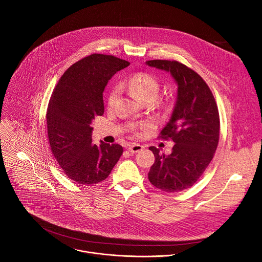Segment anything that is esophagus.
I'll list each match as a JSON object with an SVG mask.
<instances>
[{
  "mask_svg": "<svg viewBox=\"0 0 262 262\" xmlns=\"http://www.w3.org/2000/svg\"><path fill=\"white\" fill-rule=\"evenodd\" d=\"M142 149H143V146H142V145H140V144H132V145L128 146L127 150H128L129 152H132V154H137V152L141 151Z\"/></svg>",
  "mask_w": 262,
  "mask_h": 262,
  "instance_id": "1",
  "label": "esophagus"
}]
</instances>
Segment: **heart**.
<instances>
[{
  "instance_id": "obj_1",
  "label": "heart",
  "mask_w": 262,
  "mask_h": 262,
  "mask_svg": "<svg viewBox=\"0 0 262 262\" xmlns=\"http://www.w3.org/2000/svg\"><path fill=\"white\" fill-rule=\"evenodd\" d=\"M121 87L127 89L133 94H135L140 100L144 101L147 99L154 100L160 91V84L157 78H155L152 74L147 72H137L130 76L127 80L121 83ZM119 95V88L115 87L111 90L108 97H107V104L110 106H113L115 101ZM136 128L146 129L150 126V123L142 121L134 125Z\"/></svg>"
}]
</instances>
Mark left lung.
I'll return each instance as SVG.
<instances>
[{
  "label": "left lung",
  "mask_w": 262,
  "mask_h": 262,
  "mask_svg": "<svg viewBox=\"0 0 262 262\" xmlns=\"http://www.w3.org/2000/svg\"><path fill=\"white\" fill-rule=\"evenodd\" d=\"M147 65L166 70L177 83V98L171 119L160 138L175 143L172 154L165 156L151 146L156 161L148 179L157 189L180 192L201 177L216 150L220 116L215 99L204 80L178 61L150 60Z\"/></svg>",
  "instance_id": "left-lung-1"
}]
</instances>
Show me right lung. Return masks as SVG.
Returning <instances> with one entry per match:
<instances>
[{
    "label": "right lung",
    "mask_w": 262,
    "mask_h": 262,
    "mask_svg": "<svg viewBox=\"0 0 262 262\" xmlns=\"http://www.w3.org/2000/svg\"><path fill=\"white\" fill-rule=\"evenodd\" d=\"M128 65L115 56L92 54L72 64L53 91L47 111L50 147L64 174L79 184L104 180L122 156L119 144H93L90 124L103 114L108 80Z\"/></svg>",
    "instance_id": "1"
}]
</instances>
